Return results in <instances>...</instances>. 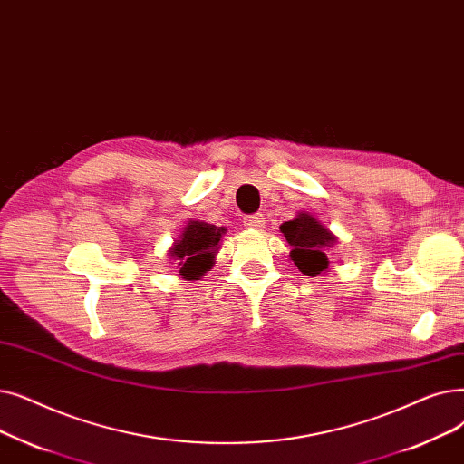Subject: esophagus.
<instances>
[{"instance_id":"34e87169","label":"esophagus","mask_w":464,"mask_h":464,"mask_svg":"<svg viewBox=\"0 0 464 464\" xmlns=\"http://www.w3.org/2000/svg\"><path fill=\"white\" fill-rule=\"evenodd\" d=\"M244 227H246V228H251V230H262L264 227H266V223H264V217H262L260 213H255V215L246 217Z\"/></svg>"}]
</instances>
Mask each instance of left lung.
Listing matches in <instances>:
<instances>
[{
	"instance_id": "left-lung-1",
	"label": "left lung",
	"mask_w": 464,
	"mask_h": 464,
	"mask_svg": "<svg viewBox=\"0 0 464 464\" xmlns=\"http://www.w3.org/2000/svg\"><path fill=\"white\" fill-rule=\"evenodd\" d=\"M279 230L293 247L289 256L302 274L315 277L328 268L326 249L334 247L338 239L314 215L298 213L293 220L283 223Z\"/></svg>"
}]
</instances>
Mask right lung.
<instances>
[{
    "instance_id": "right-lung-1",
    "label": "right lung",
    "mask_w": 464,
    "mask_h": 464,
    "mask_svg": "<svg viewBox=\"0 0 464 464\" xmlns=\"http://www.w3.org/2000/svg\"><path fill=\"white\" fill-rule=\"evenodd\" d=\"M225 228L190 220L185 227L179 239H175L169 255L179 264V276L187 281L200 279L211 270L213 258L218 249V241L223 237Z\"/></svg>"
}]
</instances>
